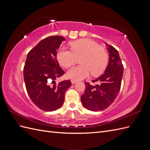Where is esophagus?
I'll return each mask as SVG.
<instances>
[{"label": "esophagus", "mask_w": 150, "mask_h": 150, "mask_svg": "<svg viewBox=\"0 0 150 150\" xmlns=\"http://www.w3.org/2000/svg\"><path fill=\"white\" fill-rule=\"evenodd\" d=\"M71 83H72V84H75V83H77V81H76V80H74V79H71Z\"/></svg>", "instance_id": "34e87169"}]
</instances>
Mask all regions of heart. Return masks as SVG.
Instances as JSON below:
<instances>
[{"label":"heart","instance_id":"1","mask_svg":"<svg viewBox=\"0 0 150 150\" xmlns=\"http://www.w3.org/2000/svg\"><path fill=\"white\" fill-rule=\"evenodd\" d=\"M71 50L62 47L57 52V59L64 67L73 66L80 59L81 64L71 68L67 72L68 78L81 80L91 74H101L107 67L109 56L106 50L94 40L83 39L70 43Z\"/></svg>","mask_w":150,"mask_h":150}]
</instances>
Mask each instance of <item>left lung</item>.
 Segmentation results:
<instances>
[{
  "mask_svg": "<svg viewBox=\"0 0 150 150\" xmlns=\"http://www.w3.org/2000/svg\"><path fill=\"white\" fill-rule=\"evenodd\" d=\"M110 53L109 64L104 74L93 83L92 85L85 82V91L81 97V103L88 110L99 111L105 110L114 102L121 88L123 74L122 64L118 51L111 45L106 44Z\"/></svg>",
  "mask_w": 150,
  "mask_h": 150,
  "instance_id": "obj_1",
  "label": "left lung"
}]
</instances>
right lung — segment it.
I'll use <instances>...</instances> for the list:
<instances>
[{"instance_id": "1", "label": "right lung", "mask_w": 150, "mask_h": 150, "mask_svg": "<svg viewBox=\"0 0 150 150\" xmlns=\"http://www.w3.org/2000/svg\"><path fill=\"white\" fill-rule=\"evenodd\" d=\"M62 36H49L42 39L28 54L24 67L27 92L32 101L44 111L60 108L71 82L64 80L56 84L54 80L64 74L56 58L57 49L64 41Z\"/></svg>"}]
</instances>
